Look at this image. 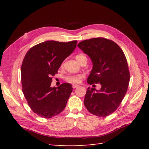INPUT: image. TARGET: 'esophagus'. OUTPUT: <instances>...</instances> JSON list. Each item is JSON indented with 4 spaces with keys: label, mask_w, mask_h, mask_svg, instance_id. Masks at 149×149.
I'll return each mask as SVG.
<instances>
[{
    "label": "esophagus",
    "mask_w": 149,
    "mask_h": 149,
    "mask_svg": "<svg viewBox=\"0 0 149 149\" xmlns=\"http://www.w3.org/2000/svg\"><path fill=\"white\" fill-rule=\"evenodd\" d=\"M78 86H79V85H77V84H73V86H72L73 88H76Z\"/></svg>",
    "instance_id": "obj_1"
}]
</instances>
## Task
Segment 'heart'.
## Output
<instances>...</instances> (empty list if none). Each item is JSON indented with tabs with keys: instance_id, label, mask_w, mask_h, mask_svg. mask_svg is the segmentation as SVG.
<instances>
[{
	"instance_id": "heart-1",
	"label": "heart",
	"mask_w": 149,
	"mask_h": 149,
	"mask_svg": "<svg viewBox=\"0 0 149 149\" xmlns=\"http://www.w3.org/2000/svg\"><path fill=\"white\" fill-rule=\"evenodd\" d=\"M75 58H76V60L79 62V63H81V61L82 60L84 59H87L86 57L85 56L83 55H81V54H79L77 55L76 57H75ZM83 75H81V74H78V75H68V76H66L65 77V80L68 82L69 83H72V84H76V83H80L81 81V80L83 79Z\"/></svg>"
}]
</instances>
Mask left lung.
I'll use <instances>...</instances> for the list:
<instances>
[{
    "instance_id": "obj_1",
    "label": "left lung",
    "mask_w": 149,
    "mask_h": 149,
    "mask_svg": "<svg viewBox=\"0 0 149 149\" xmlns=\"http://www.w3.org/2000/svg\"><path fill=\"white\" fill-rule=\"evenodd\" d=\"M77 47L90 57L93 64L88 83L101 85L99 90L88 88L84 106L94 115L109 116L122 102L130 80L124 53L115 42L103 38L84 40Z\"/></svg>"
}]
</instances>
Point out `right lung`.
I'll use <instances>...</instances> for the list:
<instances>
[{"label":"right lung","mask_w":149,"mask_h":149,"mask_svg":"<svg viewBox=\"0 0 149 149\" xmlns=\"http://www.w3.org/2000/svg\"><path fill=\"white\" fill-rule=\"evenodd\" d=\"M70 42L46 41L31 48L22 63V91L33 111L45 118L58 115L65 109L73 88L70 83L52 87V76L76 47Z\"/></svg>","instance_id":"1"}]
</instances>
